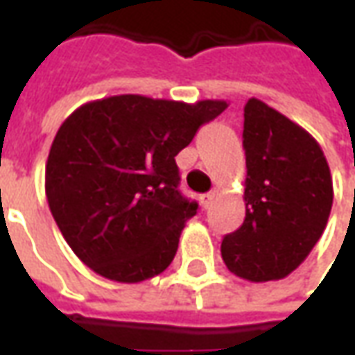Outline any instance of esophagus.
<instances>
[{"mask_svg":"<svg viewBox=\"0 0 355 355\" xmlns=\"http://www.w3.org/2000/svg\"><path fill=\"white\" fill-rule=\"evenodd\" d=\"M215 198H216L215 193H203V196L200 198L201 207H203V209L211 207V205H213V201H215Z\"/></svg>","mask_w":355,"mask_h":355,"instance_id":"1","label":"esophagus"}]
</instances>
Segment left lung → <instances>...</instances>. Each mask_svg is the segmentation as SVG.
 Returning <instances> with one entry per match:
<instances>
[{
    "label": "left lung",
    "instance_id": "1",
    "mask_svg": "<svg viewBox=\"0 0 355 355\" xmlns=\"http://www.w3.org/2000/svg\"><path fill=\"white\" fill-rule=\"evenodd\" d=\"M245 220L223 239L232 274L247 282L283 279L320 241L333 207V177L310 132L266 102L243 108Z\"/></svg>",
    "mask_w": 355,
    "mask_h": 355
}]
</instances>
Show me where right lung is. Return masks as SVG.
<instances>
[{
    "label": "right lung",
    "mask_w": 355,
    "mask_h": 355,
    "mask_svg": "<svg viewBox=\"0 0 355 355\" xmlns=\"http://www.w3.org/2000/svg\"><path fill=\"white\" fill-rule=\"evenodd\" d=\"M226 108L116 94L66 117L45 165V196L66 243L94 274L140 283L173 262L198 211L178 192L175 155Z\"/></svg>",
    "instance_id": "obj_1"
}]
</instances>
